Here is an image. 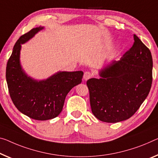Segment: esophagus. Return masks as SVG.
Masks as SVG:
<instances>
[{"label": "esophagus", "mask_w": 158, "mask_h": 158, "mask_svg": "<svg viewBox=\"0 0 158 158\" xmlns=\"http://www.w3.org/2000/svg\"><path fill=\"white\" fill-rule=\"evenodd\" d=\"M92 76H93V74H92L90 72L86 71V72H85V73H84L83 78L85 81H87V80L90 78V77H92Z\"/></svg>", "instance_id": "obj_1"}]
</instances>
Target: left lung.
<instances>
[{"label":"left lung","mask_w":158,"mask_h":158,"mask_svg":"<svg viewBox=\"0 0 158 158\" xmlns=\"http://www.w3.org/2000/svg\"><path fill=\"white\" fill-rule=\"evenodd\" d=\"M133 39L132 47L119 60L100 70V78L87 81L92 112L104 122H120L131 117L151 88V53L136 35Z\"/></svg>","instance_id":"left-lung-1"}]
</instances>
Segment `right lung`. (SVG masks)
Masks as SVG:
<instances>
[{
	"instance_id": "obj_1",
	"label": "right lung",
	"mask_w": 158,
	"mask_h": 158,
	"mask_svg": "<svg viewBox=\"0 0 158 158\" xmlns=\"http://www.w3.org/2000/svg\"><path fill=\"white\" fill-rule=\"evenodd\" d=\"M44 27L33 28L19 38L6 66V81L12 101L23 114L39 121L52 119L61 112L65 97L81 83L82 71H59L42 81L28 76L22 69V44L28 42Z\"/></svg>"
}]
</instances>
